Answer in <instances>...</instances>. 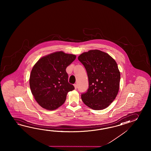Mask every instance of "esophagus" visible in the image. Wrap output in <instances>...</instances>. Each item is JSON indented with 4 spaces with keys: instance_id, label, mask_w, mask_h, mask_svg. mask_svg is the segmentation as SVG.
<instances>
[{
    "instance_id": "esophagus-1",
    "label": "esophagus",
    "mask_w": 151,
    "mask_h": 151,
    "mask_svg": "<svg viewBox=\"0 0 151 151\" xmlns=\"http://www.w3.org/2000/svg\"><path fill=\"white\" fill-rule=\"evenodd\" d=\"M74 88H75V89H77V84H76V83H75V84H74Z\"/></svg>"
}]
</instances>
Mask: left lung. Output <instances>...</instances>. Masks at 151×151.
I'll return each instance as SVG.
<instances>
[{"label": "left lung", "instance_id": "8db88e82", "mask_svg": "<svg viewBox=\"0 0 151 151\" xmlns=\"http://www.w3.org/2000/svg\"><path fill=\"white\" fill-rule=\"evenodd\" d=\"M78 60L85 68L89 82V88L81 94V99L94 110L106 109L119 92L120 73L116 61L99 50L83 52Z\"/></svg>", "mask_w": 151, "mask_h": 151}]
</instances>
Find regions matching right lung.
<instances>
[{
  "mask_svg": "<svg viewBox=\"0 0 151 151\" xmlns=\"http://www.w3.org/2000/svg\"><path fill=\"white\" fill-rule=\"evenodd\" d=\"M76 55L55 52L40 58L32 68L29 86L36 101L42 108L52 111L65 103L68 92L74 89L68 81L66 68Z\"/></svg>",
  "mask_w": 151,
  "mask_h": 151,
  "instance_id": "add662e5",
  "label": "right lung"
}]
</instances>
